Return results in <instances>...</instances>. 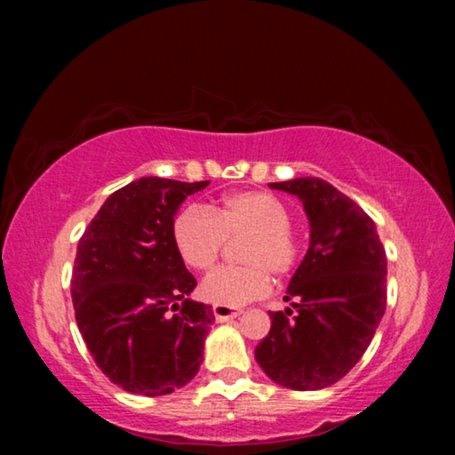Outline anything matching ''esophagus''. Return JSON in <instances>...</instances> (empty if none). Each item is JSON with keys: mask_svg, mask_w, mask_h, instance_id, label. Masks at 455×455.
<instances>
[{"mask_svg": "<svg viewBox=\"0 0 455 455\" xmlns=\"http://www.w3.org/2000/svg\"><path fill=\"white\" fill-rule=\"evenodd\" d=\"M212 313H214V317H217L219 323H225V321H230V319H236L238 315L243 313V309H238V307L214 305V307H212Z\"/></svg>", "mask_w": 455, "mask_h": 455, "instance_id": "obj_1", "label": "esophagus"}]
</instances>
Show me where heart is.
Listing matches in <instances>:
<instances>
[{
	"instance_id": "b5f03b06",
	"label": "heart",
	"mask_w": 455,
	"mask_h": 455,
	"mask_svg": "<svg viewBox=\"0 0 455 455\" xmlns=\"http://www.w3.org/2000/svg\"><path fill=\"white\" fill-rule=\"evenodd\" d=\"M243 267H222L200 284V295L214 305L241 307L267 295L271 273L287 276L299 259L291 230V212L271 192L241 190L227 195L212 214L203 209L182 211L174 220V243L182 259L196 271L217 263L227 238L246 236Z\"/></svg>"
}]
</instances>
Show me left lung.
<instances>
[{
    "label": "left lung",
    "instance_id": "8db88e82",
    "mask_svg": "<svg viewBox=\"0 0 455 455\" xmlns=\"http://www.w3.org/2000/svg\"><path fill=\"white\" fill-rule=\"evenodd\" d=\"M309 219V249L289 283L291 307L271 311L255 359L275 383L317 391L347 375L371 343L387 301V257L375 222L327 180L271 182Z\"/></svg>",
    "mask_w": 455,
    "mask_h": 455
}]
</instances>
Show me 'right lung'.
I'll return each mask as SVG.
<instances>
[{"instance_id":"1","label":"right lung","mask_w":455,"mask_h":455,"mask_svg":"<svg viewBox=\"0 0 455 455\" xmlns=\"http://www.w3.org/2000/svg\"><path fill=\"white\" fill-rule=\"evenodd\" d=\"M211 180L144 176L106 198L82 235L72 273L78 329L102 373L130 394L184 387L203 363L212 307L174 243V214Z\"/></svg>"}]
</instances>
